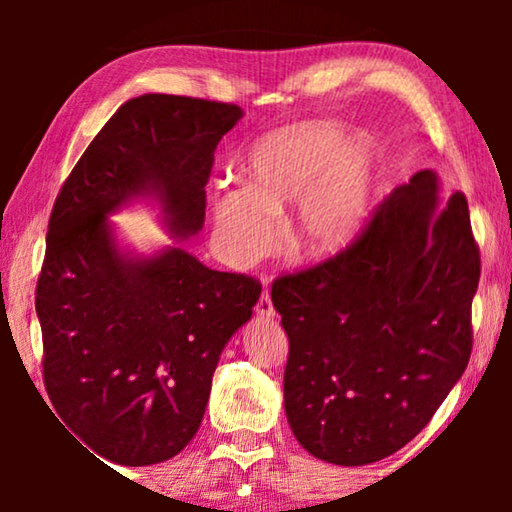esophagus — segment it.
<instances>
[{
	"label": "esophagus",
	"instance_id": "34e87169",
	"mask_svg": "<svg viewBox=\"0 0 512 512\" xmlns=\"http://www.w3.org/2000/svg\"><path fill=\"white\" fill-rule=\"evenodd\" d=\"M255 311H257V316H262V318L275 316V309H273V302H271V293H268V289H264L262 296H259Z\"/></svg>",
	"mask_w": 512,
	"mask_h": 512
}]
</instances>
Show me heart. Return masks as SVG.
<instances>
[{"instance_id": "obj_1", "label": "heart", "mask_w": 512, "mask_h": 512, "mask_svg": "<svg viewBox=\"0 0 512 512\" xmlns=\"http://www.w3.org/2000/svg\"><path fill=\"white\" fill-rule=\"evenodd\" d=\"M246 187H219L214 223L232 262L246 264L273 244L275 216L298 205L293 237L311 255L339 253L368 214L375 151L332 121H302L262 137L241 164Z\"/></svg>"}]
</instances>
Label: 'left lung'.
Listing matches in <instances>:
<instances>
[{
  "label": "left lung",
  "mask_w": 512,
  "mask_h": 512,
  "mask_svg": "<svg viewBox=\"0 0 512 512\" xmlns=\"http://www.w3.org/2000/svg\"><path fill=\"white\" fill-rule=\"evenodd\" d=\"M418 171L359 237L271 287L289 336L284 411L311 456L368 465L427 427L467 368L481 255L461 192Z\"/></svg>",
  "instance_id": "left-lung-1"
}]
</instances>
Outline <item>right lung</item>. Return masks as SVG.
I'll list each match as a JSON object with an SVG mask.
<instances>
[{"mask_svg":"<svg viewBox=\"0 0 512 512\" xmlns=\"http://www.w3.org/2000/svg\"><path fill=\"white\" fill-rule=\"evenodd\" d=\"M241 115L235 103L176 94L126 101L51 210L36 289L42 377L67 427L117 465L162 463L196 436L219 354L262 284L183 248L121 253L108 214L155 196L173 235H196L214 149Z\"/></svg>","mask_w":512,"mask_h":512,"instance_id":"right-lung-1","label":"right lung"}]
</instances>
